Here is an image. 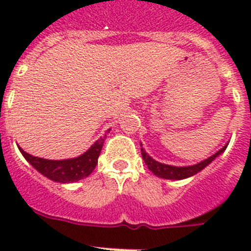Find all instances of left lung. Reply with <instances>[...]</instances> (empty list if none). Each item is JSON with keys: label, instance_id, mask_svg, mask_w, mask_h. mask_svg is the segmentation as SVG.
Returning <instances> with one entry per match:
<instances>
[{"label": "left lung", "instance_id": "obj_1", "mask_svg": "<svg viewBox=\"0 0 251 251\" xmlns=\"http://www.w3.org/2000/svg\"><path fill=\"white\" fill-rule=\"evenodd\" d=\"M226 146L228 145L224 146L222 150H219L218 152L214 153L212 156H210L208 159H206V160L201 161V163H198V164H195V165H189V167H173V165L163 164V163H159V161L153 160L152 157L150 156L149 153L146 152L143 149H141V151H142V157H143L146 165L149 167V169L152 172L153 175L165 179H183V178H187V177H191V176L197 175L198 172L204 169L207 165L210 164L211 161L215 160V157H218L220 153L224 152V150L226 149Z\"/></svg>", "mask_w": 251, "mask_h": 251}]
</instances>
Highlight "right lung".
Wrapping results in <instances>:
<instances>
[{
  "mask_svg": "<svg viewBox=\"0 0 251 251\" xmlns=\"http://www.w3.org/2000/svg\"><path fill=\"white\" fill-rule=\"evenodd\" d=\"M104 138H100L87 150L83 155H80L74 159H66V160H48L41 159L25 152L19 147V151L25 159L32 165L36 171H39L43 176L48 177L52 181L61 183L76 182L79 179L88 177L98 164L99 155L101 152Z\"/></svg>",
  "mask_w": 251,
  "mask_h": 251,
  "instance_id": "1",
  "label": "right lung"
}]
</instances>
